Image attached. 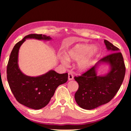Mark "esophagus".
Wrapping results in <instances>:
<instances>
[{"mask_svg": "<svg viewBox=\"0 0 131 131\" xmlns=\"http://www.w3.org/2000/svg\"><path fill=\"white\" fill-rule=\"evenodd\" d=\"M73 79V75L71 73L69 72V80H71Z\"/></svg>", "mask_w": 131, "mask_h": 131, "instance_id": "esophagus-1", "label": "esophagus"}]
</instances>
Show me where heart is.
<instances>
[{
    "label": "heart",
    "mask_w": 131,
    "mask_h": 131,
    "mask_svg": "<svg viewBox=\"0 0 131 131\" xmlns=\"http://www.w3.org/2000/svg\"><path fill=\"white\" fill-rule=\"evenodd\" d=\"M98 55V50L92 45L77 44L66 52V57H61V61L64 65L69 61H78V69L80 71L88 70Z\"/></svg>",
    "instance_id": "1"
}]
</instances>
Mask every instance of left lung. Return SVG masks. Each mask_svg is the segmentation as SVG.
<instances>
[{"label":"left lung","mask_w":131,"mask_h":131,"mask_svg":"<svg viewBox=\"0 0 131 131\" xmlns=\"http://www.w3.org/2000/svg\"><path fill=\"white\" fill-rule=\"evenodd\" d=\"M104 43L110 54L101 59L94 67L81 76H75L79 84L74 98L79 107L86 110H92L105 104L112 100L118 92L124 79L125 62L119 49L108 40ZM106 63L111 70L105 76H98L96 69L100 63Z\"/></svg>","instance_id":"1"}]
</instances>
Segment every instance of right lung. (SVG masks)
I'll return each mask as SVG.
<instances>
[{
    "label": "right lung",
    "mask_w": 131,
    "mask_h": 131,
    "mask_svg": "<svg viewBox=\"0 0 131 131\" xmlns=\"http://www.w3.org/2000/svg\"><path fill=\"white\" fill-rule=\"evenodd\" d=\"M27 39L49 40L45 35L30 34L16 43L10 53L7 66V79L12 94L18 102L28 108L39 110L49 103L59 85L68 80V73L59 74L50 70L45 74L30 77L21 72L18 64L19 49Z\"/></svg>",
    "instance_id": "obj_1"
}]
</instances>
